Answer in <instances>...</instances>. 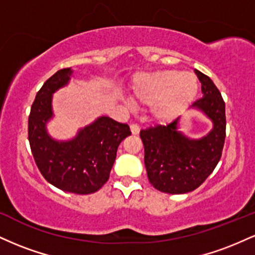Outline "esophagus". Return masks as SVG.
I'll list each match as a JSON object with an SVG mask.
<instances>
[{
  "mask_svg": "<svg viewBox=\"0 0 255 255\" xmlns=\"http://www.w3.org/2000/svg\"><path fill=\"white\" fill-rule=\"evenodd\" d=\"M130 130H131V133H133V134L139 133V130H140L139 125H137V124H131L130 125Z\"/></svg>",
  "mask_w": 255,
  "mask_h": 255,
  "instance_id": "34e87169",
  "label": "esophagus"
}]
</instances>
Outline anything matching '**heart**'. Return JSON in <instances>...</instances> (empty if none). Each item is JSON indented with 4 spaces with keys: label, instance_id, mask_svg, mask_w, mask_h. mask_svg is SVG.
Wrapping results in <instances>:
<instances>
[{
    "label": "heart",
    "instance_id": "b5f03b06",
    "mask_svg": "<svg viewBox=\"0 0 255 255\" xmlns=\"http://www.w3.org/2000/svg\"><path fill=\"white\" fill-rule=\"evenodd\" d=\"M199 90L195 75L178 71H162L141 75L135 81V96L145 103H156L158 119H169L186 109Z\"/></svg>",
    "mask_w": 255,
    "mask_h": 255
}]
</instances>
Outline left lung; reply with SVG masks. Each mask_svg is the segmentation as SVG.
Here are the masks:
<instances>
[{
    "instance_id": "8db88e82",
    "label": "left lung",
    "mask_w": 255,
    "mask_h": 255,
    "mask_svg": "<svg viewBox=\"0 0 255 255\" xmlns=\"http://www.w3.org/2000/svg\"><path fill=\"white\" fill-rule=\"evenodd\" d=\"M203 97L193 107L204 111L213 122V129L200 140H191L176 130L177 120L168 126L157 125L140 130L145 150L148 181L154 188L170 194L197 189L215 170L225 140V103L213 81L195 71Z\"/></svg>"
}]
</instances>
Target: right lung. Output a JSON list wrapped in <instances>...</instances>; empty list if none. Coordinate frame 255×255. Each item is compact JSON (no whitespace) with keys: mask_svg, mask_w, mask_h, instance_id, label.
<instances>
[{"mask_svg":"<svg viewBox=\"0 0 255 255\" xmlns=\"http://www.w3.org/2000/svg\"><path fill=\"white\" fill-rule=\"evenodd\" d=\"M71 74V68L60 69L37 92L28 116V141L34 162L48 182L74 194H91L109 180L119 145L131 133L127 124L99 118L71 141L52 140L45 130L52 115V93L68 83Z\"/></svg>","mask_w":255,"mask_h":255,"instance_id":"add662e5","label":"right lung"}]
</instances>
